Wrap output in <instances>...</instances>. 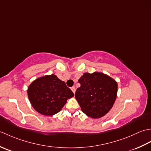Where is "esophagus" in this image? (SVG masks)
<instances>
[{"label": "esophagus", "instance_id": "34e87169", "mask_svg": "<svg viewBox=\"0 0 151 151\" xmlns=\"http://www.w3.org/2000/svg\"><path fill=\"white\" fill-rule=\"evenodd\" d=\"M70 89H71L72 90V91L74 93H75V91H76V88H75V87H72L71 88H70Z\"/></svg>", "mask_w": 151, "mask_h": 151}]
</instances>
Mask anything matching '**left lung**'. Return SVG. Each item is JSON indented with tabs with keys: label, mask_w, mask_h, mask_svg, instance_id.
Instances as JSON below:
<instances>
[{
	"label": "left lung",
	"mask_w": 151,
	"mask_h": 151,
	"mask_svg": "<svg viewBox=\"0 0 151 151\" xmlns=\"http://www.w3.org/2000/svg\"><path fill=\"white\" fill-rule=\"evenodd\" d=\"M78 82L81 87L76 89L75 98L86 115L98 119L111 110L117 93V83L114 79L102 73H86Z\"/></svg>",
	"instance_id": "8db88e82"
}]
</instances>
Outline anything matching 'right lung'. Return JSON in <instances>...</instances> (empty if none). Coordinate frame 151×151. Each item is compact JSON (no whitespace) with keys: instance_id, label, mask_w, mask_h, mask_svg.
I'll return each instance as SVG.
<instances>
[{"instance_id":"obj_1","label":"right lung","mask_w":151,"mask_h":151,"mask_svg":"<svg viewBox=\"0 0 151 151\" xmlns=\"http://www.w3.org/2000/svg\"><path fill=\"white\" fill-rule=\"evenodd\" d=\"M28 97L34 110L44 115L51 116L62 110L74 93L55 75L38 78L28 88Z\"/></svg>"}]
</instances>
